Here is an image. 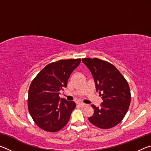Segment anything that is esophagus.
Masks as SVG:
<instances>
[{
	"mask_svg": "<svg viewBox=\"0 0 151 151\" xmlns=\"http://www.w3.org/2000/svg\"><path fill=\"white\" fill-rule=\"evenodd\" d=\"M79 105H80L81 107H85L87 106V104H85V103H79Z\"/></svg>",
	"mask_w": 151,
	"mask_h": 151,
	"instance_id": "obj_1",
	"label": "esophagus"
}]
</instances>
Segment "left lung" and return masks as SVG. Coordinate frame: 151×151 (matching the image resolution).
<instances>
[{
    "mask_svg": "<svg viewBox=\"0 0 151 151\" xmlns=\"http://www.w3.org/2000/svg\"><path fill=\"white\" fill-rule=\"evenodd\" d=\"M94 78L96 91L103 100L101 107L92 104L94 114L89 121L107 129L121 122L131 103V91L126 79L112 64L99 58L82 59Z\"/></svg>",
    "mask_w": 151,
    "mask_h": 151,
    "instance_id": "1",
    "label": "left lung"
}]
</instances>
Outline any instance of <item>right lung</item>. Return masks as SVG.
I'll list each match as a JSON object with an SVG mask.
<instances>
[{
  "label": "right lung",
  "instance_id": "1",
  "mask_svg": "<svg viewBox=\"0 0 151 151\" xmlns=\"http://www.w3.org/2000/svg\"><path fill=\"white\" fill-rule=\"evenodd\" d=\"M81 60H60L50 63L32 81L29 91V111L37 126L44 131L57 132L68 123L76 103L60 99L59 92L66 87Z\"/></svg>",
  "mask_w": 151,
  "mask_h": 151
}]
</instances>
